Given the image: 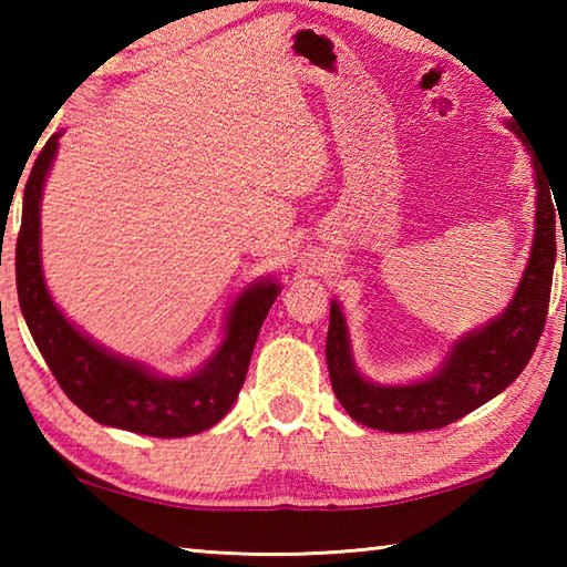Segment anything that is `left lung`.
<instances>
[{
    "label": "left lung",
    "mask_w": 567,
    "mask_h": 567,
    "mask_svg": "<svg viewBox=\"0 0 567 567\" xmlns=\"http://www.w3.org/2000/svg\"><path fill=\"white\" fill-rule=\"evenodd\" d=\"M507 127L520 134L530 150V140H525V134L513 122ZM530 155L537 185V213L533 252L523 282L501 318L455 344L437 375L415 385L398 388H382L362 380L352 364L344 318L340 307L332 302L324 358H328L334 395L352 420L385 430V433L445 427L501 395L525 370L548 318L555 270V215H560V209L555 213L558 203H553L555 195H550V179L543 175L540 157L535 150H530Z\"/></svg>",
    "instance_id": "left-lung-1"
}]
</instances>
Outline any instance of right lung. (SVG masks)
<instances>
[{"label": "right lung", "mask_w": 567, "mask_h": 567, "mask_svg": "<svg viewBox=\"0 0 567 567\" xmlns=\"http://www.w3.org/2000/svg\"><path fill=\"white\" fill-rule=\"evenodd\" d=\"M56 140L60 134L47 140L24 185L22 227L17 237V295L27 328L64 395L92 420L152 437L203 433L223 420L237 400L257 334L280 287L262 280L243 292L229 312L223 348L189 378H155L142 364L102 350L64 320L42 277L40 199Z\"/></svg>", "instance_id": "obj_1"}]
</instances>
